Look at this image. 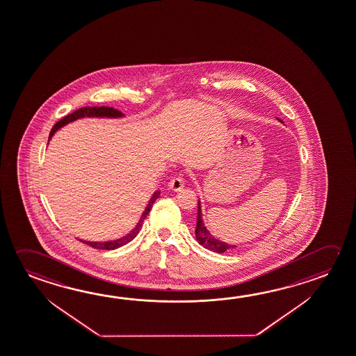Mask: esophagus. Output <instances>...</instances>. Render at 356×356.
Wrapping results in <instances>:
<instances>
[{
  "mask_svg": "<svg viewBox=\"0 0 356 356\" xmlns=\"http://www.w3.org/2000/svg\"><path fill=\"white\" fill-rule=\"evenodd\" d=\"M184 186H185V180L182 177H174L169 182V188L172 191H180Z\"/></svg>",
  "mask_w": 356,
  "mask_h": 356,
  "instance_id": "obj_1",
  "label": "esophagus"
}]
</instances>
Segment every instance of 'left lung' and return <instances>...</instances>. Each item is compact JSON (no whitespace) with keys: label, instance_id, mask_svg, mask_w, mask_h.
Segmentation results:
<instances>
[{"label":"left lung","instance_id":"1","mask_svg":"<svg viewBox=\"0 0 356 356\" xmlns=\"http://www.w3.org/2000/svg\"><path fill=\"white\" fill-rule=\"evenodd\" d=\"M195 236L196 240L199 241L200 245H202L205 249L213 251V252H220L222 254L227 250L232 248H236L234 245L224 243L221 240H218L216 237L212 236L210 231L206 229L205 224L202 221V212H201V205H200V200L197 201V221H196V229H195Z\"/></svg>","mask_w":356,"mask_h":356}]
</instances>
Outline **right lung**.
I'll return each mask as SVG.
<instances>
[{"label":"right lung","mask_w":356,"mask_h":356,"mask_svg":"<svg viewBox=\"0 0 356 356\" xmlns=\"http://www.w3.org/2000/svg\"><path fill=\"white\" fill-rule=\"evenodd\" d=\"M121 116H122V113H120L119 110H115L113 107H81V108L76 110L75 113H70L67 116H65L63 119L60 120L56 125L52 127L49 140L54 136V134H55L58 129H61L63 126L67 125L69 122H72V121H75V120L82 119V118H121ZM159 195H160V191H156V193L152 195V197H151L149 204L146 206L144 213H143V216L140 218L138 225H136V226L134 227V230H132L130 234H127L126 236L118 238V240H113V241H105V243H95V241H83V240H81L82 243H88V245H90L91 248H95V249L101 250H115L118 249V248H121V246H124V245H126L127 243H130V241L134 240V238L136 237V235H138V231H140L141 226H143L144 218L149 215L151 207L154 205L155 200L159 197Z\"/></svg>","instance_id":"right-lung-1"}]
</instances>
